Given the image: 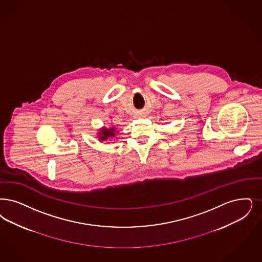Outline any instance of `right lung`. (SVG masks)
Segmentation results:
<instances>
[{"instance_id": "obj_1", "label": "right lung", "mask_w": 262, "mask_h": 262, "mask_svg": "<svg viewBox=\"0 0 262 262\" xmlns=\"http://www.w3.org/2000/svg\"><path fill=\"white\" fill-rule=\"evenodd\" d=\"M114 127H111V128H103L101 130V134H100V140H106L108 137H114L115 136V132H114Z\"/></svg>"}]
</instances>
